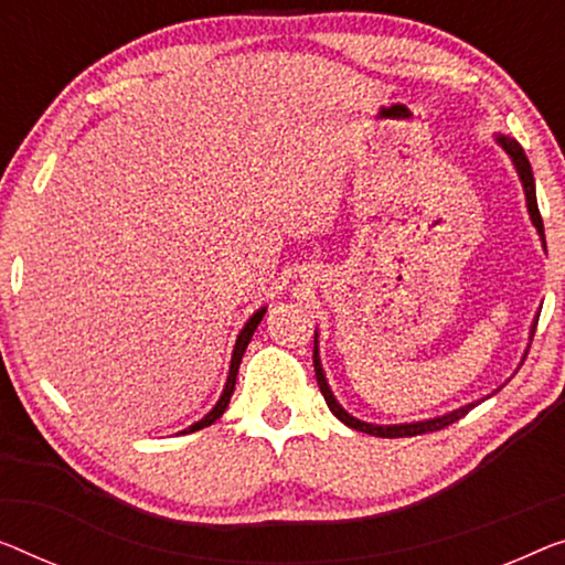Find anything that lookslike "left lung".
Here are the masks:
<instances>
[{"mask_svg": "<svg viewBox=\"0 0 565 565\" xmlns=\"http://www.w3.org/2000/svg\"><path fill=\"white\" fill-rule=\"evenodd\" d=\"M498 145L508 151V157L512 159V164H515V172H518V177H520V182H523V192H525V205H527V215H530V223L535 225V231H537V235H541V243H543V250H545V233H543V217H541V210H537V200H535V177H533V167H530V162H527V157H525V151H523V147L518 145L515 139H510V137H502V134H498ZM537 317L541 315H535V319H533V324H530V342H533V334H535V327H537ZM319 340H317V332H315V373H317V385H319V391H322V395H324V401H327V406H330V411L332 414L342 420L344 426H350V428H355V431H363V434H370V436H383V439H398V436H418V434H428V431H439V428H444V426H449V424H454V420H459L461 416H467L471 408L477 406L479 401H475V403H467V406H461V408H457V411H449V414H444V416H434V418H424V420H411V424H367V420H360V418H355L352 414H348V411H344L340 403H337V398H334V393H332V388H330V383H327V377H324V370H322V360H319V344H317ZM530 348V344H527ZM527 358V350H525V355H523V360ZM502 388V385H500ZM498 388V391H500ZM494 391V393H498ZM492 393V395H494ZM487 398H490V395H487ZM484 401V398H482Z\"/></svg>", "mask_w": 565, "mask_h": 565, "instance_id": "8db88e82", "label": "left lung"}]
</instances>
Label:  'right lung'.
I'll return each mask as SVG.
<instances>
[{"mask_svg":"<svg viewBox=\"0 0 565 565\" xmlns=\"http://www.w3.org/2000/svg\"><path fill=\"white\" fill-rule=\"evenodd\" d=\"M264 315H266V307H260V309H256V311H254V315L248 317V322L243 324V330H241V334H238V340H235V344H233L231 367H228V381H225V388H223V393H221V398H217V403L213 406V411H210V414L202 416L200 420H195V424H192L190 428H184V431H180V434L200 431V428H205V426H210V424H215V420L225 414V408H228V403H231L233 388H235V377H238V367H241L243 352H246L248 342H250V337H254L256 327H258L260 319H264Z\"/></svg>","mask_w":565,"mask_h":565,"instance_id":"1","label":"right lung"}]
</instances>
